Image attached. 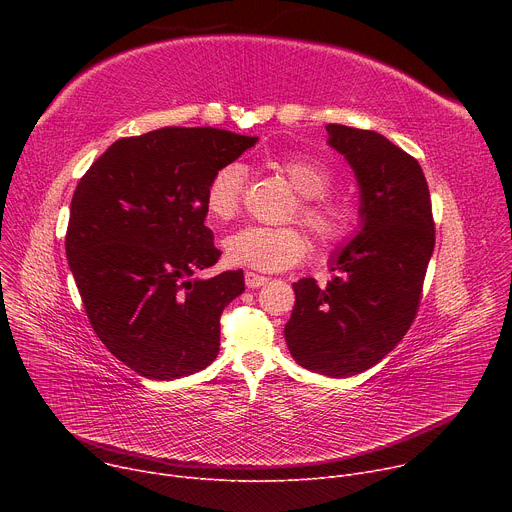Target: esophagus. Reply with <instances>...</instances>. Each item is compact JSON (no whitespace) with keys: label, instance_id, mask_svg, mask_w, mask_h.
Returning <instances> with one entry per match:
<instances>
[{"label":"esophagus","instance_id":"34e87169","mask_svg":"<svg viewBox=\"0 0 512 512\" xmlns=\"http://www.w3.org/2000/svg\"><path fill=\"white\" fill-rule=\"evenodd\" d=\"M267 281H269V279L263 277V275H257V273H253V271H245V285H247L249 289H257V287L265 285Z\"/></svg>","mask_w":512,"mask_h":512}]
</instances>
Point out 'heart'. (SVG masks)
<instances>
[{"label": "heart", "mask_w": 512, "mask_h": 512, "mask_svg": "<svg viewBox=\"0 0 512 512\" xmlns=\"http://www.w3.org/2000/svg\"><path fill=\"white\" fill-rule=\"evenodd\" d=\"M271 168L302 196L298 216L322 247L340 243L352 231L354 208L346 198L328 194L336 176L326 162L312 156H287L273 160ZM245 182L247 170L237 162L212 174L204 204L214 221L227 223L239 214ZM225 251L235 265L273 273L300 263L308 255L310 243L296 227L249 225L227 237Z\"/></svg>", "instance_id": "b5f03b06"}]
</instances>
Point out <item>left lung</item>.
Instances as JSON below:
<instances>
[{"label": "left lung", "instance_id": "8db88e82", "mask_svg": "<svg viewBox=\"0 0 512 512\" xmlns=\"http://www.w3.org/2000/svg\"><path fill=\"white\" fill-rule=\"evenodd\" d=\"M328 145L346 158L360 190V231L330 259L326 287L294 283L285 342L304 369L352 377L383 360L415 320L435 245L421 166L377 131L326 125Z\"/></svg>", "mask_w": 512, "mask_h": 512}]
</instances>
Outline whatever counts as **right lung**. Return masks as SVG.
Masks as SVG:
<instances>
[{
    "label": "right lung",
    "instance_id": "add662e5",
    "mask_svg": "<svg viewBox=\"0 0 512 512\" xmlns=\"http://www.w3.org/2000/svg\"><path fill=\"white\" fill-rule=\"evenodd\" d=\"M255 143L214 127L123 137L72 196L64 245L89 322L145 379L188 377L218 354L221 314L245 291V277L241 269L192 277L221 257L204 227V192L216 170Z\"/></svg>",
    "mask_w": 512,
    "mask_h": 512
}]
</instances>
